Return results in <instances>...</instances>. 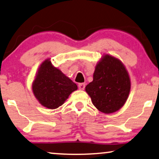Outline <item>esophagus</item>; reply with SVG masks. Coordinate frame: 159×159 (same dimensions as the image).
Segmentation results:
<instances>
[{
	"instance_id": "34e87169",
	"label": "esophagus",
	"mask_w": 159,
	"mask_h": 159,
	"mask_svg": "<svg viewBox=\"0 0 159 159\" xmlns=\"http://www.w3.org/2000/svg\"><path fill=\"white\" fill-rule=\"evenodd\" d=\"M78 87H79L80 90H83L84 88H85V84H84V83H80L79 84H78Z\"/></svg>"
}]
</instances>
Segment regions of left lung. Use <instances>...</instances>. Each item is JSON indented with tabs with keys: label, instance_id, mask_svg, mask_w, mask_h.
<instances>
[{
	"label": "left lung",
	"instance_id": "left-lung-1",
	"mask_svg": "<svg viewBox=\"0 0 159 159\" xmlns=\"http://www.w3.org/2000/svg\"><path fill=\"white\" fill-rule=\"evenodd\" d=\"M130 88V77L123 63L114 56L104 54L97 63L93 80L85 87V91L95 107L108 114L125 105Z\"/></svg>",
	"mask_w": 159,
	"mask_h": 159
}]
</instances>
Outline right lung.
<instances>
[{"label":"right lung","instance_id":"obj_1","mask_svg":"<svg viewBox=\"0 0 159 159\" xmlns=\"http://www.w3.org/2000/svg\"><path fill=\"white\" fill-rule=\"evenodd\" d=\"M77 85L47 58L40 65L32 84V93L39 103L49 109L64 103Z\"/></svg>","mask_w":159,"mask_h":159}]
</instances>
